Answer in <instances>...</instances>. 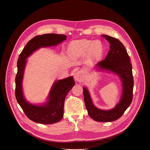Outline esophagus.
<instances>
[{"mask_svg": "<svg viewBox=\"0 0 150 150\" xmlns=\"http://www.w3.org/2000/svg\"><path fill=\"white\" fill-rule=\"evenodd\" d=\"M84 75H83L82 72L79 71V72H77L76 73H75V75H74V78H75V80L77 82H82L84 79Z\"/></svg>", "mask_w": 150, "mask_h": 150, "instance_id": "34e87169", "label": "esophagus"}]
</instances>
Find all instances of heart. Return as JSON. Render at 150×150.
Segmentation results:
<instances>
[{"mask_svg":"<svg viewBox=\"0 0 150 150\" xmlns=\"http://www.w3.org/2000/svg\"><path fill=\"white\" fill-rule=\"evenodd\" d=\"M103 50V46L100 41L89 40L72 42L67 49L68 54L72 57L82 56L88 53V57L91 60L98 58Z\"/></svg>","mask_w":150,"mask_h":150,"instance_id":"1","label":"heart"}]
</instances>
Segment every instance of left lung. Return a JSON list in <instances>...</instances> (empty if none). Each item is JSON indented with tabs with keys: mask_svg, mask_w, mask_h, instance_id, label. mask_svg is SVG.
Here are the masks:
<instances>
[{
	"mask_svg": "<svg viewBox=\"0 0 150 150\" xmlns=\"http://www.w3.org/2000/svg\"><path fill=\"white\" fill-rule=\"evenodd\" d=\"M110 43L108 55L104 60L98 62L95 67L97 71L114 73L121 80L122 91L120 101L115 108L109 110H101L94 105L88 90L83 87V94L85 107L89 116L95 121L112 122L120 117L132 101L134 80L132 65L127 51L122 42L111 36L103 35Z\"/></svg>",
	"mask_w": 150,
	"mask_h": 150,
	"instance_id": "8db88e82",
	"label": "left lung"
}]
</instances>
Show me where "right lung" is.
Listing matches in <instances>:
<instances>
[{"label":"right lung","instance_id":"right-lung-1","mask_svg":"<svg viewBox=\"0 0 150 150\" xmlns=\"http://www.w3.org/2000/svg\"><path fill=\"white\" fill-rule=\"evenodd\" d=\"M67 38L65 35L57 34L37 35L28 42L19 54L17 62L18 72L15 78V97L27 116L36 123L52 124L59 122L63 118L65 97L75 85V81L72 76L56 81L50 89L47 101L41 104H32L26 100L23 90L27 59L41 47L56 46Z\"/></svg>","mask_w":150,"mask_h":150}]
</instances>
